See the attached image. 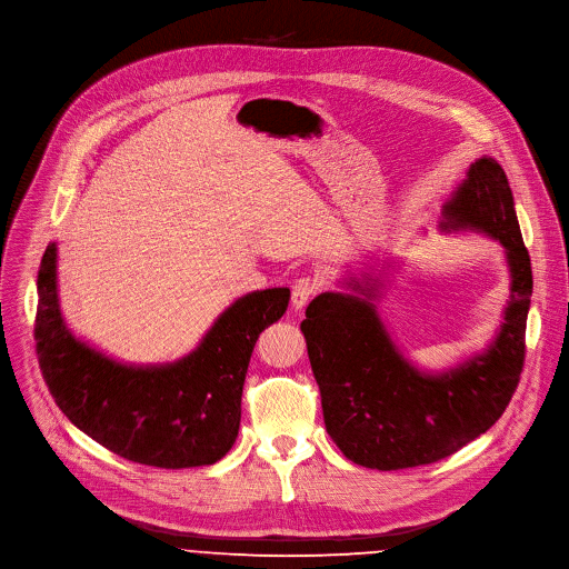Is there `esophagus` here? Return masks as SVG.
Here are the masks:
<instances>
[{
    "mask_svg": "<svg viewBox=\"0 0 569 569\" xmlns=\"http://www.w3.org/2000/svg\"><path fill=\"white\" fill-rule=\"evenodd\" d=\"M320 290V283L318 279H311V277H301L292 283V306L297 308H303L308 301L313 299V295Z\"/></svg>",
    "mask_w": 569,
    "mask_h": 569,
    "instance_id": "34e87169",
    "label": "esophagus"
}]
</instances>
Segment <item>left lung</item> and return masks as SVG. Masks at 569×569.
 <instances>
[{
	"instance_id": "left-lung-1",
	"label": "left lung",
	"mask_w": 569,
	"mask_h": 569,
	"mask_svg": "<svg viewBox=\"0 0 569 569\" xmlns=\"http://www.w3.org/2000/svg\"><path fill=\"white\" fill-rule=\"evenodd\" d=\"M440 229L481 231L506 249L510 299L483 353L438 375L410 366L372 303L381 290L372 274L349 279L351 292H322L306 308L301 333L327 433L363 468L388 472L451 456L501 418L520 383L533 274L506 172L495 159L470 166L442 206Z\"/></svg>"
}]
</instances>
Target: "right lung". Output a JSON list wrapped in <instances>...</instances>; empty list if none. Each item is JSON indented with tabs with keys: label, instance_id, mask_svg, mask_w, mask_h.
<instances>
[{
	"label": "right lung",
	"instance_id": "right-lung-1",
	"mask_svg": "<svg viewBox=\"0 0 569 569\" xmlns=\"http://www.w3.org/2000/svg\"><path fill=\"white\" fill-rule=\"evenodd\" d=\"M288 301V288L249 292L181 360L124 366L77 340L66 327L57 242H51L38 270V363L66 418L101 447L163 470L213 465L238 438L253 345L266 327L281 320Z\"/></svg>",
	"mask_w": 569,
	"mask_h": 569
}]
</instances>
